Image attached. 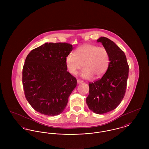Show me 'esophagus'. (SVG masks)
<instances>
[{"label": "esophagus", "instance_id": "1", "mask_svg": "<svg viewBox=\"0 0 149 149\" xmlns=\"http://www.w3.org/2000/svg\"><path fill=\"white\" fill-rule=\"evenodd\" d=\"M83 81V80H79V79H78L77 80V83H78V84H80V83H82Z\"/></svg>", "mask_w": 149, "mask_h": 149}]
</instances>
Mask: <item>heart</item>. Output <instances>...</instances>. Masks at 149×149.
Returning <instances> with one entry per match:
<instances>
[{"mask_svg": "<svg viewBox=\"0 0 149 149\" xmlns=\"http://www.w3.org/2000/svg\"><path fill=\"white\" fill-rule=\"evenodd\" d=\"M68 70L75 75L82 66V77L89 79L93 76L101 77L106 72L110 63L108 51L104 47L92 44L81 45L75 51V55L70 53L65 58Z\"/></svg>", "mask_w": 149, "mask_h": 149, "instance_id": "obj_1", "label": "heart"}]
</instances>
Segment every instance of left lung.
I'll return each mask as SVG.
<instances>
[{
  "label": "left lung",
  "instance_id": "left-lung-1",
  "mask_svg": "<svg viewBox=\"0 0 149 149\" xmlns=\"http://www.w3.org/2000/svg\"><path fill=\"white\" fill-rule=\"evenodd\" d=\"M109 52L110 63L103 76L89 83V94L86 104L97 114L107 113L114 109L123 98L126 91L129 66L124 52L112 41L105 37L97 41Z\"/></svg>",
  "mask_w": 149,
  "mask_h": 149
}]
</instances>
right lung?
<instances>
[{
	"instance_id": "right-lung-1",
	"label": "right lung",
	"mask_w": 149,
	"mask_h": 149,
	"mask_svg": "<svg viewBox=\"0 0 149 149\" xmlns=\"http://www.w3.org/2000/svg\"><path fill=\"white\" fill-rule=\"evenodd\" d=\"M73 49L65 42L46 43L32 50L26 58L22 83L26 98L38 112L62 113L77 81L67 71L66 56Z\"/></svg>"
}]
</instances>
